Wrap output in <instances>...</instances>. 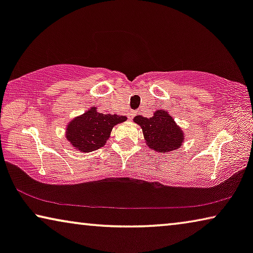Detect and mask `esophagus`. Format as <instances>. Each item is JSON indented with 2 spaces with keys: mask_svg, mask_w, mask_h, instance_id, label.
<instances>
[{
  "mask_svg": "<svg viewBox=\"0 0 253 253\" xmlns=\"http://www.w3.org/2000/svg\"><path fill=\"white\" fill-rule=\"evenodd\" d=\"M134 116H136V112H133V110H129V112H127V117H129V120H132Z\"/></svg>",
  "mask_w": 253,
  "mask_h": 253,
  "instance_id": "obj_1",
  "label": "esophagus"
}]
</instances>
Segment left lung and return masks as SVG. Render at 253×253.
I'll use <instances>...</instances> for the list:
<instances>
[{
	"instance_id": "left-lung-1",
	"label": "left lung",
	"mask_w": 253,
	"mask_h": 253,
	"mask_svg": "<svg viewBox=\"0 0 253 253\" xmlns=\"http://www.w3.org/2000/svg\"><path fill=\"white\" fill-rule=\"evenodd\" d=\"M141 126L147 146L159 153L178 150L183 143V132L165 110H158L152 117L140 115L133 119Z\"/></svg>"
}]
</instances>
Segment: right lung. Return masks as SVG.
<instances>
[{"label": "right lung", "mask_w": 253, "mask_h": 253, "mask_svg": "<svg viewBox=\"0 0 253 253\" xmlns=\"http://www.w3.org/2000/svg\"><path fill=\"white\" fill-rule=\"evenodd\" d=\"M126 121V116L110 115L96 112L95 107L84 115L72 120L67 127V138L81 152H91L102 147L109 138L110 131L117 123Z\"/></svg>", "instance_id": "1"}]
</instances>
